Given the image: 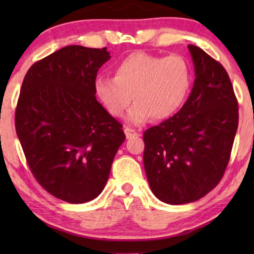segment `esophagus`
<instances>
[{
    "instance_id": "1",
    "label": "esophagus",
    "mask_w": 254,
    "mask_h": 254,
    "mask_svg": "<svg viewBox=\"0 0 254 254\" xmlns=\"http://www.w3.org/2000/svg\"><path fill=\"white\" fill-rule=\"evenodd\" d=\"M125 134H126V137L127 138H130V137H134V136H138V134L135 131L134 129H131V128H125Z\"/></svg>"
}]
</instances>
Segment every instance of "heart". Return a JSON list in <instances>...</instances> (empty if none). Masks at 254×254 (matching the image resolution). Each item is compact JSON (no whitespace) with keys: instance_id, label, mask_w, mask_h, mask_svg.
Masks as SVG:
<instances>
[{"instance_id":"b5f03b06","label":"heart","mask_w":254,"mask_h":254,"mask_svg":"<svg viewBox=\"0 0 254 254\" xmlns=\"http://www.w3.org/2000/svg\"><path fill=\"white\" fill-rule=\"evenodd\" d=\"M190 85V67L182 55L135 52L114 65V76H97L93 91L104 110L114 118L123 117L134 99L127 120L141 126L152 117L163 120L175 114Z\"/></svg>"}]
</instances>
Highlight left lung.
I'll use <instances>...</instances> for the list:
<instances>
[{
	"label": "left lung",
	"mask_w": 254,
	"mask_h": 254,
	"mask_svg": "<svg viewBox=\"0 0 254 254\" xmlns=\"http://www.w3.org/2000/svg\"><path fill=\"white\" fill-rule=\"evenodd\" d=\"M189 51L195 74L189 99L143 134L149 186L169 204L199 200L220 183L238 127V103L223 65L199 47Z\"/></svg>",
	"instance_id": "left-lung-1"
}]
</instances>
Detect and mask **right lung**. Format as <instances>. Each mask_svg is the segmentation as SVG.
I'll use <instances>...</instances> for the list:
<instances>
[{"label":"right lung","instance_id":"obj_1","mask_svg":"<svg viewBox=\"0 0 254 254\" xmlns=\"http://www.w3.org/2000/svg\"><path fill=\"white\" fill-rule=\"evenodd\" d=\"M110 59L106 47L71 45L36 62L24 77L17 136L38 183L65 202L84 203L103 192L126 138L93 91Z\"/></svg>","mask_w":254,"mask_h":254}]
</instances>
